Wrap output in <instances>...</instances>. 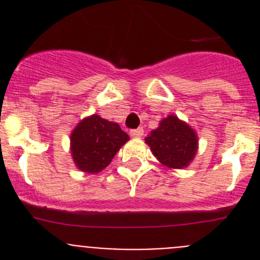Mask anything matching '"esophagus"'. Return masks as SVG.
Returning <instances> with one entry per match:
<instances>
[{
    "label": "esophagus",
    "mask_w": 260,
    "mask_h": 260,
    "mask_svg": "<svg viewBox=\"0 0 260 260\" xmlns=\"http://www.w3.org/2000/svg\"><path fill=\"white\" fill-rule=\"evenodd\" d=\"M143 134H144V130L142 127L134 128V130H132V132H130V135H132L133 138H141Z\"/></svg>",
    "instance_id": "1"
}]
</instances>
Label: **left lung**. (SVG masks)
<instances>
[{
  "instance_id": "obj_1",
  "label": "left lung",
  "mask_w": 260,
  "mask_h": 260,
  "mask_svg": "<svg viewBox=\"0 0 260 260\" xmlns=\"http://www.w3.org/2000/svg\"><path fill=\"white\" fill-rule=\"evenodd\" d=\"M158 161L172 169H182L194 160L198 151L195 130L177 116H168L144 139Z\"/></svg>"
}]
</instances>
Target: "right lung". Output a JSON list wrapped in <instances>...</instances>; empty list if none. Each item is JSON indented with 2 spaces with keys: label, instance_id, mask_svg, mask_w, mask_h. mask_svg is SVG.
<instances>
[{
  "label": "right lung",
  "instance_id": "1",
  "mask_svg": "<svg viewBox=\"0 0 260 260\" xmlns=\"http://www.w3.org/2000/svg\"><path fill=\"white\" fill-rule=\"evenodd\" d=\"M128 139L118 123L92 114L82 119L71 133V157L82 172L99 173Z\"/></svg>",
  "mask_w": 260,
  "mask_h": 260
}]
</instances>
